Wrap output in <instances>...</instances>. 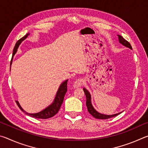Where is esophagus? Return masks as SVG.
Returning a JSON list of instances; mask_svg holds the SVG:
<instances>
[{
    "label": "esophagus",
    "instance_id": "obj_1",
    "mask_svg": "<svg viewBox=\"0 0 148 148\" xmlns=\"http://www.w3.org/2000/svg\"><path fill=\"white\" fill-rule=\"evenodd\" d=\"M82 85V79H77L76 82H74L73 87L74 89H76V88H78V87H81Z\"/></svg>",
    "mask_w": 148,
    "mask_h": 148
}]
</instances>
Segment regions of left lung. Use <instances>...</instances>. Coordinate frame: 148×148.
I'll list each match as a JSON object with an SVG mask.
<instances>
[{
    "mask_svg": "<svg viewBox=\"0 0 148 148\" xmlns=\"http://www.w3.org/2000/svg\"><path fill=\"white\" fill-rule=\"evenodd\" d=\"M117 36H118V39L120 44H122L123 46H124L127 47H129V49H132V47L129 42H127L126 40H125L121 36V35H117ZM83 89L86 97V106L87 107V110H88V112H89V114L92 115L95 118L99 119H109V118H112V117H116L117 116V115H119L122 112H119V113L113 114V115H106V114H101L100 113V112H97V110L94 108V107L91 103V95L90 94V92L88 91V90H87L86 88H84Z\"/></svg>",
    "mask_w": 148,
    "mask_h": 148,
    "instance_id": "left-lung-1",
    "label": "left lung"
}]
</instances>
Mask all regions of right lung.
Masks as SVG:
<instances>
[{"instance_id":"right-lung-1","label":"right lung","mask_w":148,"mask_h":148,"mask_svg":"<svg viewBox=\"0 0 148 148\" xmlns=\"http://www.w3.org/2000/svg\"><path fill=\"white\" fill-rule=\"evenodd\" d=\"M30 33H27L25 36H24L23 38H21V39H19L18 41L17 42V43L16 44V46H15L14 50H13V54H12V59H13L14 56H15V54L17 53V49L19 46V45L21 44V43L23 40H25L27 37H28ZM12 59L10 62V69H11V65L12 63ZM67 82H68V79L65 80L60 85V86L59 87L58 90H57V93L56 95V97L53 100V101L52 103L49 105L44 110H42L41 112H38V113H34V114H30L27 112L26 111L22 108V107L21 106V105L19 104L18 101H16V103L17 104V106H19V108L21 109V111H23L25 114L28 115V116L32 117H35V118H38V119H47V118H50V117L54 116L57 112H59V110H60V108H61V104L63 102L64 100V95L66 94V92L67 91Z\"/></svg>"}]
</instances>
